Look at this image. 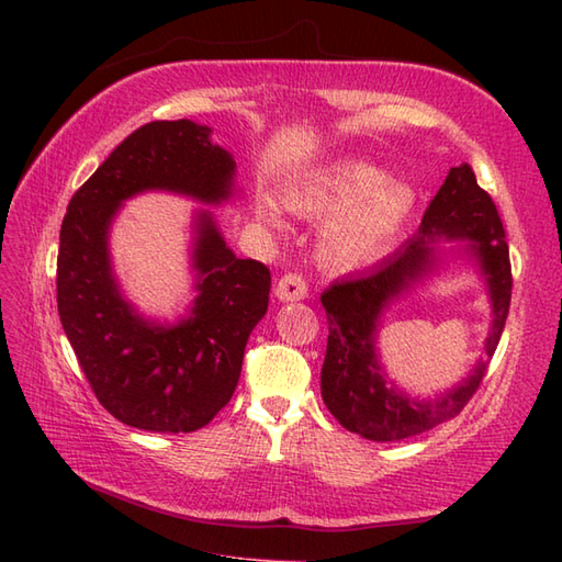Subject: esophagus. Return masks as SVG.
Instances as JSON below:
<instances>
[{"mask_svg":"<svg viewBox=\"0 0 562 562\" xmlns=\"http://www.w3.org/2000/svg\"><path fill=\"white\" fill-rule=\"evenodd\" d=\"M306 294H308L306 282L294 272L284 274V278H280V282L274 284V296H278L280 302H302Z\"/></svg>","mask_w":562,"mask_h":562,"instance_id":"34e87169","label":"esophagus"}]
</instances>
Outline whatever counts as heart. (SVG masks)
<instances>
[{
  "label": "heart",
  "instance_id": "1",
  "mask_svg": "<svg viewBox=\"0 0 562 562\" xmlns=\"http://www.w3.org/2000/svg\"><path fill=\"white\" fill-rule=\"evenodd\" d=\"M284 207L312 222L318 232L316 258L333 272L374 266L396 246L415 210V190L393 181L379 166L345 159L308 173L284 190ZM256 214L270 226L282 224V212L266 195Z\"/></svg>",
  "mask_w": 562,
  "mask_h": 562
}]
</instances>
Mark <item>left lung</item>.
I'll use <instances>...</instances> for the list:
<instances>
[{
    "label": "left lung",
    "instance_id": "obj_1",
    "mask_svg": "<svg viewBox=\"0 0 562 562\" xmlns=\"http://www.w3.org/2000/svg\"><path fill=\"white\" fill-rule=\"evenodd\" d=\"M451 265H469L486 284L494 316L486 352L451 390L435 400H420L387 376L378 352V330L393 303ZM509 300V248L495 202L475 183L469 164L453 166L408 244L360 278L340 280L321 294L328 318L321 369L326 408L345 429L372 441H401L451 420L485 376L503 336Z\"/></svg>",
    "mask_w": 562,
    "mask_h": 562
}]
</instances>
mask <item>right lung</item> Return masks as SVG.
<instances>
[{"label":"right lung","mask_w":562,"mask_h":562,"mask_svg":"<svg viewBox=\"0 0 562 562\" xmlns=\"http://www.w3.org/2000/svg\"><path fill=\"white\" fill-rule=\"evenodd\" d=\"M171 192L222 207L241 198L234 154L195 121L135 130L69 200L59 229L57 312L101 405L147 432H195L241 376L250 333L268 312L270 272L226 246L212 210L191 215L194 300L176 319L142 315L112 266L110 232L127 199Z\"/></svg>","instance_id":"obj_1"}]
</instances>
